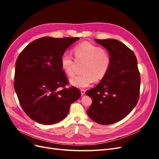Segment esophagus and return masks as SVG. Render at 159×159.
Listing matches in <instances>:
<instances>
[{
    "label": "esophagus",
    "instance_id": "1",
    "mask_svg": "<svg viewBox=\"0 0 159 159\" xmlns=\"http://www.w3.org/2000/svg\"><path fill=\"white\" fill-rule=\"evenodd\" d=\"M80 91H81V95H84L85 94V89H81L80 90Z\"/></svg>",
    "mask_w": 159,
    "mask_h": 159
}]
</instances>
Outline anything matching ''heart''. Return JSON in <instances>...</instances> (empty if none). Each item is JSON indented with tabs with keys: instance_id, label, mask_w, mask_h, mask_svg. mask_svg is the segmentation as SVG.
I'll return each mask as SVG.
<instances>
[{
	"instance_id": "heart-1",
	"label": "heart",
	"mask_w": 159,
	"mask_h": 159,
	"mask_svg": "<svg viewBox=\"0 0 159 159\" xmlns=\"http://www.w3.org/2000/svg\"><path fill=\"white\" fill-rule=\"evenodd\" d=\"M76 61H85L83 74L76 75L70 80V84L78 88H87L94 80L103 79L110 68V56L99 46L88 42L76 45L73 49ZM61 68L69 77L74 75V60L68 52H64L60 57Z\"/></svg>"
}]
</instances>
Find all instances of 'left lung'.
<instances>
[{"instance_id": "obj_1", "label": "left lung", "mask_w": 159, "mask_h": 159, "mask_svg": "<svg viewBox=\"0 0 159 159\" xmlns=\"http://www.w3.org/2000/svg\"><path fill=\"white\" fill-rule=\"evenodd\" d=\"M95 41L107 50L111 58L107 74L95 88L85 92L93 102L88 116L102 125L117 123L136 106L140 91V74L133 52L115 39Z\"/></svg>"}]
</instances>
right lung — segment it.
I'll list each match as a JSON object with an SVG mask.
<instances>
[{
  "mask_svg": "<svg viewBox=\"0 0 159 159\" xmlns=\"http://www.w3.org/2000/svg\"><path fill=\"white\" fill-rule=\"evenodd\" d=\"M80 39L78 37H43L30 43L16 61L14 86L19 102L34 121L52 125L63 120L70 105L81 93L68 84L60 65L66 49Z\"/></svg>",
  "mask_w": 159,
  "mask_h": 159,
  "instance_id": "1",
  "label": "right lung"
}]
</instances>
